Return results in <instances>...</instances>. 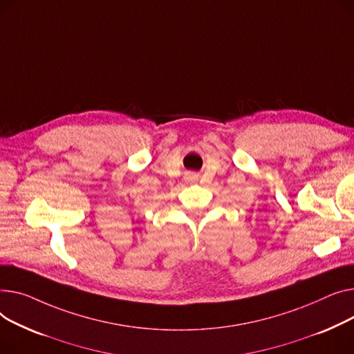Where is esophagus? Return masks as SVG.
<instances>
[{"mask_svg":"<svg viewBox=\"0 0 354 354\" xmlns=\"http://www.w3.org/2000/svg\"><path fill=\"white\" fill-rule=\"evenodd\" d=\"M187 180H189V181H196L197 180V174L196 173H187Z\"/></svg>","mask_w":354,"mask_h":354,"instance_id":"esophagus-1","label":"esophagus"}]
</instances>
